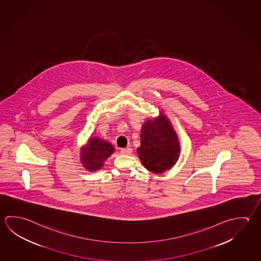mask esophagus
<instances>
[{"label": "esophagus", "mask_w": 261, "mask_h": 261, "mask_svg": "<svg viewBox=\"0 0 261 261\" xmlns=\"http://www.w3.org/2000/svg\"><path fill=\"white\" fill-rule=\"evenodd\" d=\"M120 152H121L122 154H125V155H129V154L133 152V149L129 147L123 148V149L120 150Z\"/></svg>", "instance_id": "1"}]
</instances>
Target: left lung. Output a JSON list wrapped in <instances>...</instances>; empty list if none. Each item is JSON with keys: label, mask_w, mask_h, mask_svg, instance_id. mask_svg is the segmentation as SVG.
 <instances>
[{"label": "left lung", "mask_w": 261, "mask_h": 261, "mask_svg": "<svg viewBox=\"0 0 261 261\" xmlns=\"http://www.w3.org/2000/svg\"><path fill=\"white\" fill-rule=\"evenodd\" d=\"M138 155L142 165L153 173H163L174 166L180 152L178 138L166 115L147 119L141 129Z\"/></svg>", "instance_id": "obj_1"}]
</instances>
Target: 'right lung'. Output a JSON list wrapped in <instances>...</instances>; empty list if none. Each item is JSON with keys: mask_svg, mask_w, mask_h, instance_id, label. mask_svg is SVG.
Masks as SVG:
<instances>
[{"mask_svg": "<svg viewBox=\"0 0 261 261\" xmlns=\"http://www.w3.org/2000/svg\"><path fill=\"white\" fill-rule=\"evenodd\" d=\"M115 152L110 142L98 137L91 138L84 147L81 149L80 161L86 170H99L104 166V162Z\"/></svg>", "mask_w": 261, "mask_h": 261, "instance_id": "add662e5", "label": "right lung"}]
</instances>
